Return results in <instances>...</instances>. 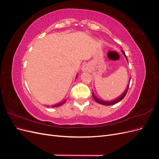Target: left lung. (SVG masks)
<instances>
[{
	"mask_svg": "<svg viewBox=\"0 0 159 159\" xmlns=\"http://www.w3.org/2000/svg\"><path fill=\"white\" fill-rule=\"evenodd\" d=\"M121 52L123 53V54L124 55V56H125V58H126L127 61H128L127 57V56H126V55H125V52H124L123 50H121ZM130 80H131V78H130ZM129 83H130V82H129ZM129 84H128V85H127V87L126 89L125 90L124 92H123V93H122L121 95L119 96L118 98H115V99H113V100H110V101L103 100V99H100V98H98L97 96H96V95H95L93 93V92L92 93V97H93V98L94 99V100L95 101V102H98V103H99V104L104 105H114V104H115V103H118L119 102H120V101H121V100H122V99L124 98L125 96V95H126V93H127V92L128 88H129Z\"/></svg>",
	"mask_w": 159,
	"mask_h": 159,
	"instance_id": "8db88e82",
	"label": "left lung"
}]
</instances>
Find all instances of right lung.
<instances>
[{
	"mask_svg": "<svg viewBox=\"0 0 159 159\" xmlns=\"http://www.w3.org/2000/svg\"><path fill=\"white\" fill-rule=\"evenodd\" d=\"M76 78H78V75H77ZM66 100H64V101H63V102H60V103H56V104H55V105H51V107H60V106H61V105H63L64 103H66ZM47 106H48V107H50L49 105H47Z\"/></svg>",
	"mask_w": 159,
	"mask_h": 159,
	"instance_id": "right-lung-1",
	"label": "right lung"
}]
</instances>
